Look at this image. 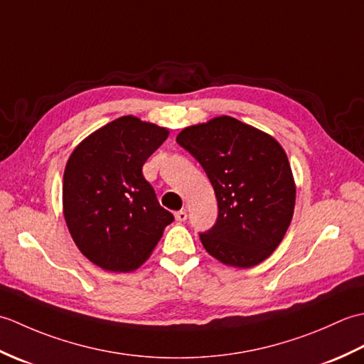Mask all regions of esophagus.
I'll use <instances>...</instances> for the list:
<instances>
[{
  "mask_svg": "<svg viewBox=\"0 0 364 364\" xmlns=\"http://www.w3.org/2000/svg\"><path fill=\"white\" fill-rule=\"evenodd\" d=\"M175 219L178 220V222H184V220H186L188 219V213L186 211H176L175 213Z\"/></svg>",
  "mask_w": 364,
  "mask_h": 364,
  "instance_id": "esophagus-1",
  "label": "esophagus"
}]
</instances>
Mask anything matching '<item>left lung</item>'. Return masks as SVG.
<instances>
[{
	"mask_svg": "<svg viewBox=\"0 0 364 364\" xmlns=\"http://www.w3.org/2000/svg\"><path fill=\"white\" fill-rule=\"evenodd\" d=\"M176 142L200 162L218 198V220L200 233L206 252L223 264L244 269L270 257L296 203V184L282 145L228 115L184 128Z\"/></svg>",
	"mask_w": 364,
	"mask_h": 364,
	"instance_id": "1",
	"label": "left lung"
}]
</instances>
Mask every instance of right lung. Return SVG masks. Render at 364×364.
Here are the masks:
<instances>
[{"label": "right lung", "mask_w": 364, "mask_h": 364, "mask_svg": "<svg viewBox=\"0 0 364 364\" xmlns=\"http://www.w3.org/2000/svg\"><path fill=\"white\" fill-rule=\"evenodd\" d=\"M167 136L166 128L123 115L84 139L67 161V227L84 257L102 269H137L173 222L142 175Z\"/></svg>", "instance_id": "obj_1"}]
</instances>
